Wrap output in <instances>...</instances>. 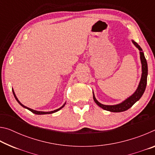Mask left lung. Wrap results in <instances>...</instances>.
Here are the masks:
<instances>
[{
    "instance_id": "left-lung-1",
    "label": "left lung",
    "mask_w": 155,
    "mask_h": 155,
    "mask_svg": "<svg viewBox=\"0 0 155 155\" xmlns=\"http://www.w3.org/2000/svg\"><path fill=\"white\" fill-rule=\"evenodd\" d=\"M132 41L133 44H134V45L139 49V51H140V59L141 63V70H142L140 82L139 83L137 89L136 90V91L133 95L128 97V98L126 99L125 101L122 102V103L117 104H115V105H105V104L100 103L95 98V96H94V94L93 92V98L94 102H95L100 107L106 110V111H109L111 112H122L127 111V110L130 108L136 102L138 101L141 98V97L142 96L143 94L144 93V91H145L147 84V76H148V64H147V61L145 58V56H144L143 52L142 51V49H141L140 45L133 40H132Z\"/></svg>"
}]
</instances>
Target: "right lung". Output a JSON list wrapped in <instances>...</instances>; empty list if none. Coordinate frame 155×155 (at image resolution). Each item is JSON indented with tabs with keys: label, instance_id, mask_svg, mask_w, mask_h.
Listing matches in <instances>:
<instances>
[{
	"label": "right lung",
	"instance_id": "obj_1",
	"mask_svg": "<svg viewBox=\"0 0 155 155\" xmlns=\"http://www.w3.org/2000/svg\"><path fill=\"white\" fill-rule=\"evenodd\" d=\"M12 91H13V94H14V97H15V100H16V101H18V103H19L21 106L23 107H24V108H25V109H27L28 110H29V111H31V112L33 113V114H37V115H43V114H53V113H55V112H57V111H58L59 110H60L61 109H62L63 107H64L65 106V104H64V105H63L62 107H60V108L57 109H56V110H54V111H52L45 112V111H35V110L31 109H30V108H28V107H26V106H25V105H23V104H22V103H21L19 101H18V99L17 98V97H16V96H15V93H14V91L13 90H12Z\"/></svg>",
	"mask_w": 155,
	"mask_h": 155
}]
</instances>
